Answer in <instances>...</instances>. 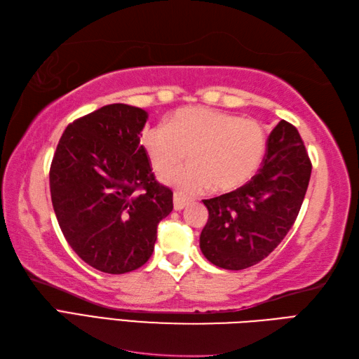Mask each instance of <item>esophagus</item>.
Listing matches in <instances>:
<instances>
[{"instance_id": "34e87169", "label": "esophagus", "mask_w": 359, "mask_h": 359, "mask_svg": "<svg viewBox=\"0 0 359 359\" xmlns=\"http://www.w3.org/2000/svg\"><path fill=\"white\" fill-rule=\"evenodd\" d=\"M189 203H190V199L187 196L181 195V194H175L173 195V208L177 210V212H181V210L184 208Z\"/></svg>"}]
</instances>
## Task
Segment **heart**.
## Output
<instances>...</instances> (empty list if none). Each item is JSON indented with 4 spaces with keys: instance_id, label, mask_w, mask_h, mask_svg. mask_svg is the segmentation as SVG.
Wrapping results in <instances>:
<instances>
[{
    "instance_id": "obj_1",
    "label": "heart",
    "mask_w": 359,
    "mask_h": 359,
    "mask_svg": "<svg viewBox=\"0 0 359 359\" xmlns=\"http://www.w3.org/2000/svg\"><path fill=\"white\" fill-rule=\"evenodd\" d=\"M266 143L260 121L203 107L175 112L168 125H155L143 135L152 168L161 175L184 161L189 152L191 163L164 178L186 194L247 184L265 158Z\"/></svg>"
}]
</instances>
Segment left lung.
Here are the masks:
<instances>
[{
    "mask_svg": "<svg viewBox=\"0 0 359 359\" xmlns=\"http://www.w3.org/2000/svg\"><path fill=\"white\" fill-rule=\"evenodd\" d=\"M312 164L295 126L271 130L259 172L230 194L204 199L208 221L199 247L213 265L239 271L264 260L294 225L308 190Z\"/></svg>",
    "mask_w": 359,
    "mask_h": 359,
    "instance_id": "obj_1",
    "label": "left lung"
}]
</instances>
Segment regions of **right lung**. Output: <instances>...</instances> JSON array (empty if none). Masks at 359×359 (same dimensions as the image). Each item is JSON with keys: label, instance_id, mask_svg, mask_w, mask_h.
Masks as SVG:
<instances>
[{"label": "right lung", "instance_id": "1", "mask_svg": "<svg viewBox=\"0 0 359 359\" xmlns=\"http://www.w3.org/2000/svg\"><path fill=\"white\" fill-rule=\"evenodd\" d=\"M142 108L102 107L69 123L50 168L51 203L69 247L108 274L143 266L173 194L155 180L140 144Z\"/></svg>", "mask_w": 359, "mask_h": 359}]
</instances>
